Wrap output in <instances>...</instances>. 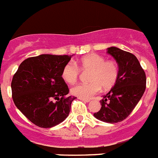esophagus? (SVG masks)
I'll use <instances>...</instances> for the list:
<instances>
[{
  "mask_svg": "<svg viewBox=\"0 0 158 158\" xmlns=\"http://www.w3.org/2000/svg\"><path fill=\"white\" fill-rule=\"evenodd\" d=\"M78 99L81 100V101H83V102H90L89 99H84V98H78Z\"/></svg>",
  "mask_w": 158,
  "mask_h": 158,
  "instance_id": "1",
  "label": "esophagus"
}]
</instances>
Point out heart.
Wrapping results in <instances>:
<instances>
[{
    "mask_svg": "<svg viewBox=\"0 0 158 158\" xmlns=\"http://www.w3.org/2000/svg\"><path fill=\"white\" fill-rule=\"evenodd\" d=\"M81 72H89V83L73 86L71 93L78 98L89 99L98 94L101 88L104 90L111 89L118 81L119 68L114 60H106L103 56L90 53L75 61L68 62L63 67L61 77L68 84H73L77 81Z\"/></svg>",
    "mask_w": 158,
    "mask_h": 158,
    "instance_id": "heart-1",
    "label": "heart"
}]
</instances>
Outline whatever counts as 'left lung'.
Segmentation results:
<instances>
[{"mask_svg": "<svg viewBox=\"0 0 158 158\" xmlns=\"http://www.w3.org/2000/svg\"><path fill=\"white\" fill-rule=\"evenodd\" d=\"M119 67L118 81L101 101V110L94 114L107 123H118L129 117L146 88L145 71L135 56L116 47L107 48Z\"/></svg>", "mask_w": 158, "mask_h": 158, "instance_id": "8db88e82", "label": "left lung"}]
</instances>
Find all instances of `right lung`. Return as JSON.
Wrapping results in <instances>:
<instances>
[{
    "instance_id": "1",
    "label": "right lung",
    "mask_w": 158,
    "mask_h": 158,
    "mask_svg": "<svg viewBox=\"0 0 158 158\" xmlns=\"http://www.w3.org/2000/svg\"><path fill=\"white\" fill-rule=\"evenodd\" d=\"M72 56L41 54L25 59L11 82L15 106L40 128H51L69 116L75 97L67 96L69 87L61 77Z\"/></svg>"
}]
</instances>
